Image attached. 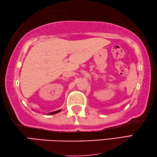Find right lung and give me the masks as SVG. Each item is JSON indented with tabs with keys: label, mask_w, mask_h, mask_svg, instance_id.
Returning <instances> with one entry per match:
<instances>
[{
	"label": "right lung",
	"mask_w": 157,
	"mask_h": 157,
	"mask_svg": "<svg viewBox=\"0 0 157 157\" xmlns=\"http://www.w3.org/2000/svg\"><path fill=\"white\" fill-rule=\"evenodd\" d=\"M60 111H61V109L58 110H56V111H53V112H51V113H48V115H53V114H56V113H58L60 112Z\"/></svg>",
	"instance_id": "right-lung-1"
}]
</instances>
